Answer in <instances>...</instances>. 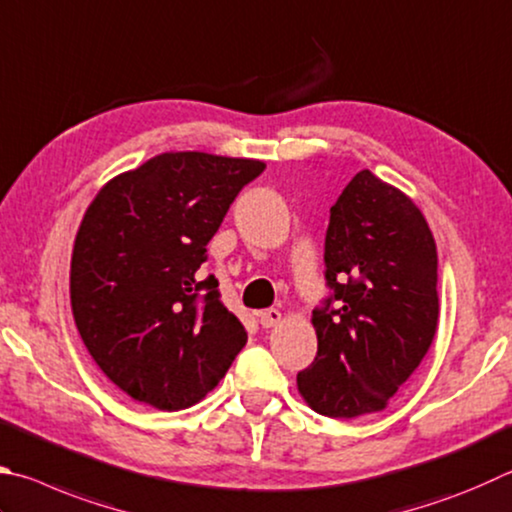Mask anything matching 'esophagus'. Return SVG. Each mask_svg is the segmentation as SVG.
I'll list each match as a JSON object with an SVG mask.
<instances>
[{
    "mask_svg": "<svg viewBox=\"0 0 512 512\" xmlns=\"http://www.w3.org/2000/svg\"><path fill=\"white\" fill-rule=\"evenodd\" d=\"M280 322H282V313L277 311V309H266V311L259 313V324H262L264 329H271V327H275V324H280Z\"/></svg>",
    "mask_w": 512,
    "mask_h": 512,
    "instance_id": "obj_1",
    "label": "esophagus"
}]
</instances>
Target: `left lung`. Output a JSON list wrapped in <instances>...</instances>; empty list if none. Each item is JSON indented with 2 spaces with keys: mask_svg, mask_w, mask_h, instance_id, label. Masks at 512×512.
I'll use <instances>...</instances> for the list:
<instances>
[{
  "mask_svg": "<svg viewBox=\"0 0 512 512\" xmlns=\"http://www.w3.org/2000/svg\"><path fill=\"white\" fill-rule=\"evenodd\" d=\"M324 264L333 297L311 315L318 356L297 392L331 418L380 412L439 327L434 235L403 190L362 170L331 206Z\"/></svg>",
  "mask_w": 512,
  "mask_h": 512,
  "instance_id": "8db88e82",
  "label": "left lung"
}]
</instances>
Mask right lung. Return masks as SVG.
<instances>
[{
	"mask_svg": "<svg viewBox=\"0 0 512 512\" xmlns=\"http://www.w3.org/2000/svg\"><path fill=\"white\" fill-rule=\"evenodd\" d=\"M257 159L165 152L107 181L71 255V311L91 358L138 403L176 412L203 401L246 331L199 280L206 246Z\"/></svg>",
	"mask_w": 512,
	"mask_h": 512,
	"instance_id": "right-lung-1",
	"label": "right lung"
}]
</instances>
